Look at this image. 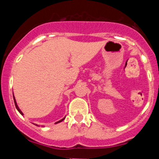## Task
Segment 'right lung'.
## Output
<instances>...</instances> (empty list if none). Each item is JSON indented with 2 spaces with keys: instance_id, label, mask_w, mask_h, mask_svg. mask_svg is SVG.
<instances>
[{
  "instance_id": "1",
  "label": "right lung",
  "mask_w": 159,
  "mask_h": 159,
  "mask_svg": "<svg viewBox=\"0 0 159 159\" xmlns=\"http://www.w3.org/2000/svg\"><path fill=\"white\" fill-rule=\"evenodd\" d=\"M12 94H13V93H12ZM13 99H14V103H15V106H16V109H17V111H19V112H20V113L21 114L22 116H23V113H22V111H21L20 110V108H19V107H18V106H17V103H16V99H15V97H14V96H13ZM64 119H65V117H64V119H61V120H60V121L57 122V123H60V122H62V121H63V120H64ZM37 126H38V125H37Z\"/></svg>"
}]
</instances>
